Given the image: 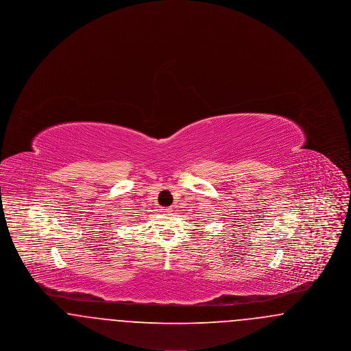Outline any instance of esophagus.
I'll return each mask as SVG.
<instances>
[{"instance_id":"34e87169","label":"esophagus","mask_w":351,"mask_h":351,"mask_svg":"<svg viewBox=\"0 0 351 351\" xmlns=\"http://www.w3.org/2000/svg\"><path fill=\"white\" fill-rule=\"evenodd\" d=\"M162 212H165V213H169V212H172V208H163V209H162Z\"/></svg>"}]
</instances>
